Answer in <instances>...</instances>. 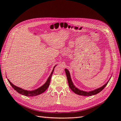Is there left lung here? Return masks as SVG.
<instances>
[{
  "mask_svg": "<svg viewBox=\"0 0 121 121\" xmlns=\"http://www.w3.org/2000/svg\"><path fill=\"white\" fill-rule=\"evenodd\" d=\"M65 72H66V76L67 78V80L68 81V84H69V86L70 88L76 94H78L79 95H81V96H92V95H94L98 94L100 92H101L104 89L105 87V86L107 85V83H108V81L106 84H105L104 86H103L102 87H101L95 90L94 91H90V92H85L83 91L82 90H80L79 89H78V88H76L74 85L73 84V82L71 80V77H70V74H69V71L67 69H65Z\"/></svg>",
  "mask_w": 121,
  "mask_h": 121,
  "instance_id": "left-lung-1",
  "label": "left lung"
}]
</instances>
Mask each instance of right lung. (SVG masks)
I'll return each instance as SVG.
<instances>
[{"label":"right lung","mask_w":121,"mask_h":121,"mask_svg":"<svg viewBox=\"0 0 121 121\" xmlns=\"http://www.w3.org/2000/svg\"><path fill=\"white\" fill-rule=\"evenodd\" d=\"M56 66H54V67L53 68V70L51 73L50 76L48 78V79L47 82L44 83L42 86H41V87L37 89L33 90V91H27V90H25L22 89L18 87L17 86H16L15 85H14V84H13L8 79L10 84L11 85V86L18 93H20L22 95H24V96H28V97H32V96H37V95H39L41 94H42L43 93L44 91H45L48 88V87L49 85V83H50V79H51V78H52V73H53L54 71V68Z\"/></svg>","instance_id":"obj_1"}]
</instances>
